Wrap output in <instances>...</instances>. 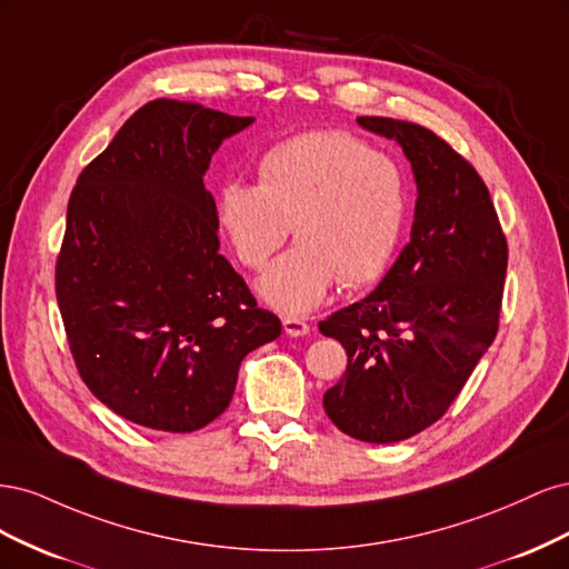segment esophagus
Returning <instances> with one entry per match:
<instances>
[{
	"instance_id": "esophagus-1",
	"label": "esophagus",
	"mask_w": 569,
	"mask_h": 569,
	"mask_svg": "<svg viewBox=\"0 0 569 569\" xmlns=\"http://www.w3.org/2000/svg\"><path fill=\"white\" fill-rule=\"evenodd\" d=\"M282 327L289 337H303L311 332V325L301 318H282Z\"/></svg>"
}]
</instances>
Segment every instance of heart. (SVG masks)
I'll use <instances>...</instances> for the list:
<instances>
[{"mask_svg": "<svg viewBox=\"0 0 569 569\" xmlns=\"http://www.w3.org/2000/svg\"><path fill=\"white\" fill-rule=\"evenodd\" d=\"M258 184L226 182L216 222L239 263L261 270L289 234L299 244L258 280L280 313H308L341 278H380L399 247L408 209L401 163L343 130H313L272 144L258 159Z\"/></svg>", "mask_w": 569, "mask_h": 569, "instance_id": "b5f03b06", "label": "heart"}]
</instances>
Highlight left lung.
Here are the masks:
<instances>
[{
	"label": "left lung",
	"instance_id": "obj_1",
	"mask_svg": "<svg viewBox=\"0 0 569 569\" xmlns=\"http://www.w3.org/2000/svg\"><path fill=\"white\" fill-rule=\"evenodd\" d=\"M418 184L410 242L366 299L322 320L349 366L322 406L343 435L403 441L437 422L487 353L501 316L508 244L477 170L432 130L380 116Z\"/></svg>",
	"mask_w": 569,
	"mask_h": 569
}]
</instances>
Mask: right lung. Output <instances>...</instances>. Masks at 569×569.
I'll return each mask as SVG.
<instances>
[{"label": "right lung", "mask_w": 569, "mask_h": 569, "mask_svg": "<svg viewBox=\"0 0 569 569\" xmlns=\"http://www.w3.org/2000/svg\"><path fill=\"white\" fill-rule=\"evenodd\" d=\"M253 118L153 99L82 170L68 201L57 301L82 382L116 416L194 432L232 401L278 316L218 253L203 176Z\"/></svg>", "instance_id": "obj_1"}]
</instances>
